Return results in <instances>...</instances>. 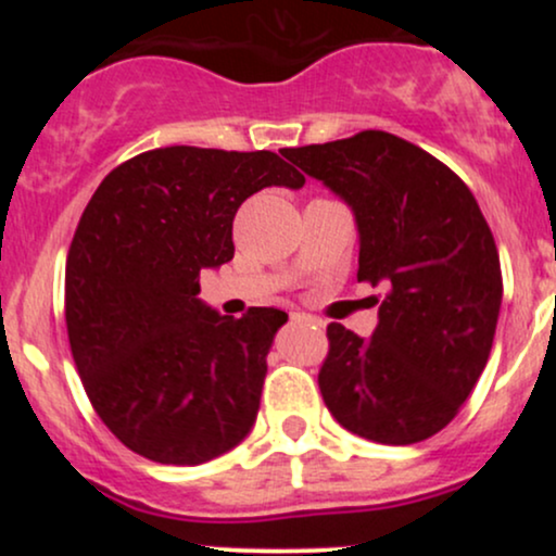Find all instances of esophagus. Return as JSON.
<instances>
[{"label": "esophagus", "instance_id": "1", "mask_svg": "<svg viewBox=\"0 0 556 556\" xmlns=\"http://www.w3.org/2000/svg\"><path fill=\"white\" fill-rule=\"evenodd\" d=\"M292 321H300V318H305V321H316L314 316H305V314H290Z\"/></svg>", "mask_w": 556, "mask_h": 556}]
</instances>
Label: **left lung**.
Here are the masks:
<instances>
[{"mask_svg":"<svg viewBox=\"0 0 556 556\" xmlns=\"http://www.w3.org/2000/svg\"><path fill=\"white\" fill-rule=\"evenodd\" d=\"M353 208L358 282L384 287L371 337L329 324L318 389L337 424L379 444L442 431L486 368L502 305L494 235L446 164L392 132L282 149Z\"/></svg>","mask_w":556,"mask_h":556,"instance_id":"1","label":"left lung"}]
</instances>
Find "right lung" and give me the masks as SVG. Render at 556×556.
<instances>
[{"instance_id": "obj_1", "label": "right lung", "mask_w": 556, "mask_h": 556, "mask_svg": "<svg viewBox=\"0 0 556 556\" xmlns=\"http://www.w3.org/2000/svg\"><path fill=\"white\" fill-rule=\"evenodd\" d=\"M303 188L271 151L167 146L127 159L83 212L65 266L73 361L127 450L201 465L256 424L279 308L219 316L201 271L232 261V219L261 188Z\"/></svg>"}]
</instances>
